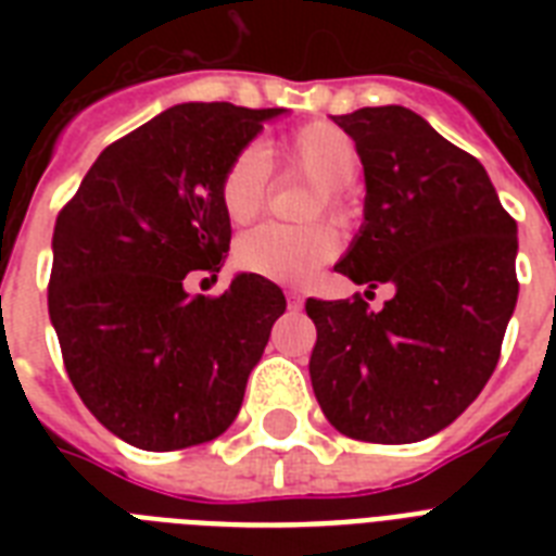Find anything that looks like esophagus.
<instances>
[{
  "label": "esophagus",
  "mask_w": 556,
  "mask_h": 556,
  "mask_svg": "<svg viewBox=\"0 0 556 556\" xmlns=\"http://www.w3.org/2000/svg\"><path fill=\"white\" fill-rule=\"evenodd\" d=\"M286 300H288V308H303V294H300L296 288H288Z\"/></svg>",
  "instance_id": "1"
}]
</instances>
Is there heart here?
Listing matches in <instances>:
<instances>
[{
  "label": "heart",
  "instance_id": "1",
  "mask_svg": "<svg viewBox=\"0 0 556 556\" xmlns=\"http://www.w3.org/2000/svg\"><path fill=\"white\" fill-rule=\"evenodd\" d=\"M279 164L288 176H303L317 181L312 201V216L329 210L331 216L346 222L352 216L349 185L361 173V152L352 135L340 126L317 121L288 135L279 147ZM270 159L262 143H244L236 152L218 181V201L233 225H248L268 204ZM340 233L329 222H314L305 227L262 225L253 227L236 242L239 268L256 277L277 282H305L338 256Z\"/></svg>",
  "mask_w": 556,
  "mask_h": 556
}]
</instances>
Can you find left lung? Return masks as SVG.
<instances>
[{"instance_id":"obj_1","label":"left lung","mask_w":556,"mask_h":556,"mask_svg":"<svg viewBox=\"0 0 556 556\" xmlns=\"http://www.w3.org/2000/svg\"><path fill=\"white\" fill-rule=\"evenodd\" d=\"M334 124L357 143L364 227L334 265L364 296L308 300V371L320 409L349 439L409 444L473 404L496 369L517 305V222L473 155L404 106H366Z\"/></svg>"}]
</instances>
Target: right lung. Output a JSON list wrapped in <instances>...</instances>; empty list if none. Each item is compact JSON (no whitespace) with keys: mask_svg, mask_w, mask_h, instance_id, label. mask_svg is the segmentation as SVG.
Masks as SVG:
<instances>
[{"mask_svg":"<svg viewBox=\"0 0 556 556\" xmlns=\"http://www.w3.org/2000/svg\"><path fill=\"white\" fill-rule=\"evenodd\" d=\"M286 109L181 103L109 143L60 210L48 314L89 413L141 450L216 439L242 406L286 296L239 274L190 296L230 248L218 181L236 152Z\"/></svg>","mask_w":556,"mask_h":556,"instance_id":"obj_1","label":"right lung"}]
</instances>
